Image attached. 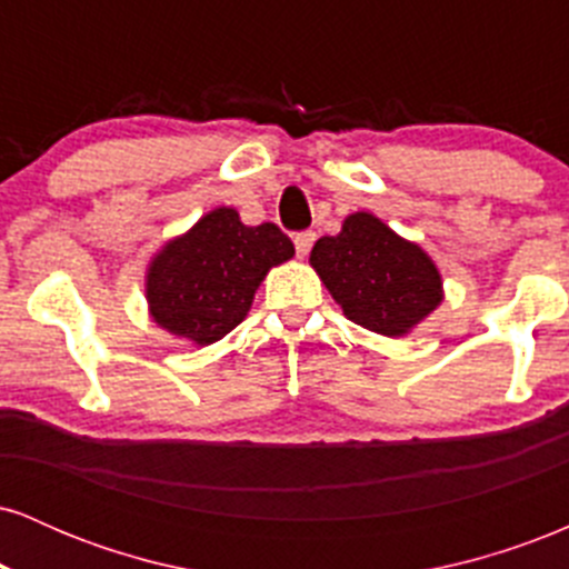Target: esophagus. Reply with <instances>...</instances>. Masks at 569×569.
Wrapping results in <instances>:
<instances>
[{
    "label": "esophagus",
    "mask_w": 569,
    "mask_h": 569,
    "mask_svg": "<svg viewBox=\"0 0 569 569\" xmlns=\"http://www.w3.org/2000/svg\"><path fill=\"white\" fill-rule=\"evenodd\" d=\"M312 243H316V232L307 230V232L293 234V246H297V257H299V259H305L307 253H310Z\"/></svg>",
    "instance_id": "esophagus-1"
}]
</instances>
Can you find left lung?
<instances>
[{
	"label": "left lung",
	"instance_id": "left-lung-1",
	"mask_svg": "<svg viewBox=\"0 0 569 569\" xmlns=\"http://www.w3.org/2000/svg\"><path fill=\"white\" fill-rule=\"evenodd\" d=\"M310 264L352 323L382 337H407L443 302V280L420 246L369 211L342 221L310 251Z\"/></svg>",
	"mask_w": 569,
	"mask_h": 569
}]
</instances>
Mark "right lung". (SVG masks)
<instances>
[{"label":"right lung","instance_id":"add662e5","mask_svg":"<svg viewBox=\"0 0 569 569\" xmlns=\"http://www.w3.org/2000/svg\"><path fill=\"white\" fill-rule=\"evenodd\" d=\"M291 257L293 243L276 224L248 227L234 208H213L149 262V316L168 335L206 348L243 321L267 272Z\"/></svg>","mask_w":569,"mask_h":569}]
</instances>
